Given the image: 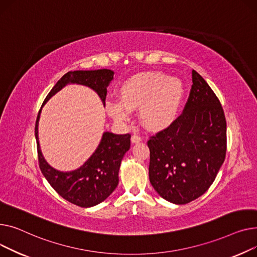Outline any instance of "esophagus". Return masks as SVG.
<instances>
[{"label":"esophagus","instance_id":"esophagus-1","mask_svg":"<svg viewBox=\"0 0 257 257\" xmlns=\"http://www.w3.org/2000/svg\"><path fill=\"white\" fill-rule=\"evenodd\" d=\"M141 140H142L141 136H139V135H137V134H135V135L132 136V142H133V143H138V142H140Z\"/></svg>","mask_w":257,"mask_h":257}]
</instances>
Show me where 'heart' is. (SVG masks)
<instances>
[{"label": "heart", "instance_id": "b5f03b06", "mask_svg": "<svg viewBox=\"0 0 257 257\" xmlns=\"http://www.w3.org/2000/svg\"><path fill=\"white\" fill-rule=\"evenodd\" d=\"M120 98L108 99L105 107L118 121L131 116V110L139 108V116L149 130L168 126L178 115L184 98V85L176 78L159 71L136 74L123 83Z\"/></svg>", "mask_w": 257, "mask_h": 257}]
</instances>
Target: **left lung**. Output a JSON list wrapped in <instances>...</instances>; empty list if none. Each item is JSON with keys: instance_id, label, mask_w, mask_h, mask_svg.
Wrapping results in <instances>:
<instances>
[{"instance_id": "left-lung-1", "label": "left lung", "mask_w": 257, "mask_h": 257, "mask_svg": "<svg viewBox=\"0 0 257 257\" xmlns=\"http://www.w3.org/2000/svg\"><path fill=\"white\" fill-rule=\"evenodd\" d=\"M183 113L150 136L149 180L166 200L186 204L212 186L226 156V119L221 102L201 75L192 70Z\"/></svg>"}]
</instances>
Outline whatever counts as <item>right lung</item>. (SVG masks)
Returning <instances> with one entry per match:
<instances>
[{"mask_svg":"<svg viewBox=\"0 0 257 257\" xmlns=\"http://www.w3.org/2000/svg\"><path fill=\"white\" fill-rule=\"evenodd\" d=\"M110 69L68 71L60 79L45 97L43 104L69 83L88 86L99 95L103 104L107 87L113 80ZM38 112L35 124V137L39 168L53 189L68 202L81 207H91L107 199L118 185V172L124 154L131 147V134L115 135L105 132L95 153L79 169L60 172L52 168L42 157L38 141Z\"/></svg>","mask_w":257,"mask_h":257,"instance_id":"add662e5","label":"right lung"}]
</instances>
